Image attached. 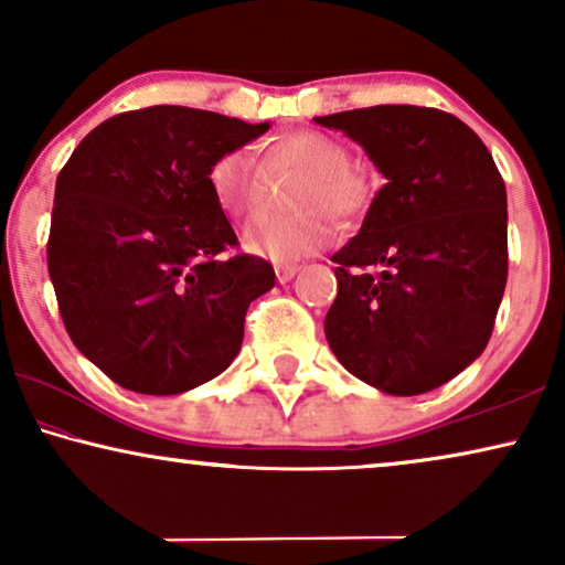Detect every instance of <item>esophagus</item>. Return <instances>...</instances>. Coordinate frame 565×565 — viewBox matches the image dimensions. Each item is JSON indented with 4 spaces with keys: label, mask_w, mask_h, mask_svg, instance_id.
<instances>
[{
    "label": "esophagus",
    "mask_w": 565,
    "mask_h": 565,
    "mask_svg": "<svg viewBox=\"0 0 565 565\" xmlns=\"http://www.w3.org/2000/svg\"><path fill=\"white\" fill-rule=\"evenodd\" d=\"M275 275H277V282H290L292 277L298 275V267L296 265H277Z\"/></svg>",
    "instance_id": "obj_1"
}]
</instances>
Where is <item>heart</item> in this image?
I'll use <instances>...</instances> for the list:
<instances>
[{"label":"heart","mask_w":565,"mask_h":565,"mask_svg":"<svg viewBox=\"0 0 565 565\" xmlns=\"http://www.w3.org/2000/svg\"><path fill=\"white\" fill-rule=\"evenodd\" d=\"M303 172L290 215H259L244 228L242 244L254 257L269 262H296L319 252L334 238V226L326 213L350 221L367 211L373 182L350 164L342 141L319 130H296L275 138L262 159L249 151H228L211 169V190L228 215L257 213L267 200V177Z\"/></svg>","instance_id":"heart-1"}]
</instances>
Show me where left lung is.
Listing matches in <instances>:
<instances>
[{"label": "left lung", "mask_w": 565, "mask_h": 565, "mask_svg": "<svg viewBox=\"0 0 565 565\" xmlns=\"http://www.w3.org/2000/svg\"><path fill=\"white\" fill-rule=\"evenodd\" d=\"M313 120L360 143L385 177L360 234L331 257V352L383 393L435 391L491 339L509 265L504 180L481 138L435 107L375 105Z\"/></svg>", "instance_id": "left-lung-1"}]
</instances>
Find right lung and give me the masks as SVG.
<instances>
[{
  "label": "right lung",
  "instance_id": "obj_1",
  "mask_svg": "<svg viewBox=\"0 0 565 565\" xmlns=\"http://www.w3.org/2000/svg\"><path fill=\"white\" fill-rule=\"evenodd\" d=\"M269 130L180 105L99 122L58 172L49 275L84 358L122 388L177 396L242 350L246 308L275 285L211 190L223 153Z\"/></svg>",
  "mask_w": 565,
  "mask_h": 565
}]
</instances>
